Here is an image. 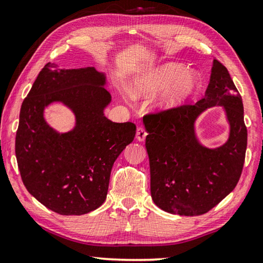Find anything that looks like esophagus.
Instances as JSON below:
<instances>
[{"instance_id": "obj_1", "label": "esophagus", "mask_w": 263, "mask_h": 263, "mask_svg": "<svg viewBox=\"0 0 263 263\" xmlns=\"http://www.w3.org/2000/svg\"><path fill=\"white\" fill-rule=\"evenodd\" d=\"M146 135H147V133H146L144 127H137V130H136V138H137V141L143 142V141L145 140Z\"/></svg>"}]
</instances>
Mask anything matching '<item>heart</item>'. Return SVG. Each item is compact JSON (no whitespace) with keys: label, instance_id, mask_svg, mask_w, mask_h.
<instances>
[{"label":"heart","instance_id":"1","mask_svg":"<svg viewBox=\"0 0 263 263\" xmlns=\"http://www.w3.org/2000/svg\"><path fill=\"white\" fill-rule=\"evenodd\" d=\"M199 78L184 65L166 63L148 70L137 79L134 87L135 96H148L162 90L157 97L155 106L158 111L170 112L181 107L198 91Z\"/></svg>","mask_w":263,"mask_h":263}]
</instances>
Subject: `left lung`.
<instances>
[{
    "label": "left lung",
    "mask_w": 263,
    "mask_h": 263,
    "mask_svg": "<svg viewBox=\"0 0 263 263\" xmlns=\"http://www.w3.org/2000/svg\"><path fill=\"white\" fill-rule=\"evenodd\" d=\"M222 105L231 123L230 140L217 149L197 142L194 121L206 108ZM148 135L151 197L162 211L195 216L205 214L235 189L247 146L244 107L223 64L214 59L204 98L170 112L143 118Z\"/></svg>",
    "instance_id": "obj_1"
}]
</instances>
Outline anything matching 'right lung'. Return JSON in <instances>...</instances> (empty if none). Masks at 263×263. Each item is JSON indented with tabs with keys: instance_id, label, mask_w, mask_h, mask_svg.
Returning a JSON list of instances; mask_svg holds the SVG:
<instances>
[{
	"instance_id": "obj_1",
	"label": "right lung",
	"mask_w": 263,
	"mask_h": 263,
	"mask_svg": "<svg viewBox=\"0 0 263 263\" xmlns=\"http://www.w3.org/2000/svg\"><path fill=\"white\" fill-rule=\"evenodd\" d=\"M105 76L93 67L58 70L48 63L25 98L16 135V157L24 185L47 209L62 215H82L106 199L112 166L134 141L133 122H112L104 116L111 93ZM62 101L76 115L74 129L53 131L44 107Z\"/></svg>"
}]
</instances>
